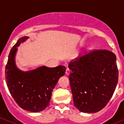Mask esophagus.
Segmentation results:
<instances>
[{
    "label": "esophagus",
    "instance_id": "34e87169",
    "mask_svg": "<svg viewBox=\"0 0 124 124\" xmlns=\"http://www.w3.org/2000/svg\"><path fill=\"white\" fill-rule=\"evenodd\" d=\"M70 73H71V70H70L69 68H67V69H66V75H69Z\"/></svg>",
    "mask_w": 124,
    "mask_h": 124
}]
</instances>
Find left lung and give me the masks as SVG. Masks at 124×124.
<instances>
[{
    "label": "left lung",
    "instance_id": "8db88e82",
    "mask_svg": "<svg viewBox=\"0 0 124 124\" xmlns=\"http://www.w3.org/2000/svg\"><path fill=\"white\" fill-rule=\"evenodd\" d=\"M74 106L82 113H96L107 105L118 80L116 55L93 49L69 64Z\"/></svg>",
    "mask_w": 124,
    "mask_h": 124
}]
</instances>
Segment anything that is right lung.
Wrapping results in <instances>:
<instances>
[{
	"instance_id": "add662e5",
	"label": "right lung",
	"mask_w": 124,
	"mask_h": 124,
	"mask_svg": "<svg viewBox=\"0 0 124 124\" xmlns=\"http://www.w3.org/2000/svg\"><path fill=\"white\" fill-rule=\"evenodd\" d=\"M28 38H20L11 49L6 66L5 78L9 91L16 104L23 109L37 113L49 106L53 89L59 78L64 75L66 67L47 68L44 66L26 72L18 70L15 63L16 47Z\"/></svg>"
}]
</instances>
